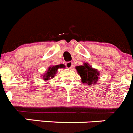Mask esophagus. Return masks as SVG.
Listing matches in <instances>:
<instances>
[{
  "label": "esophagus",
  "mask_w": 133,
  "mask_h": 133,
  "mask_svg": "<svg viewBox=\"0 0 133 133\" xmlns=\"http://www.w3.org/2000/svg\"><path fill=\"white\" fill-rule=\"evenodd\" d=\"M66 66L67 69H71V67L72 66V63L71 61H69V62H67L66 63Z\"/></svg>",
  "instance_id": "esophagus-1"
}]
</instances>
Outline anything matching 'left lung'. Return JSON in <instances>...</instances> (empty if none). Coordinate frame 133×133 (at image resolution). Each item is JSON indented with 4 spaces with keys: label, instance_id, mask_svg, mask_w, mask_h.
<instances>
[{
    "label": "left lung",
    "instance_id": "obj_1",
    "mask_svg": "<svg viewBox=\"0 0 133 133\" xmlns=\"http://www.w3.org/2000/svg\"><path fill=\"white\" fill-rule=\"evenodd\" d=\"M78 75L81 76V82L91 85L96 84L98 81L100 72L97 69L92 68L89 63H84L83 65L75 67Z\"/></svg>",
    "mask_w": 133,
    "mask_h": 133
}]
</instances>
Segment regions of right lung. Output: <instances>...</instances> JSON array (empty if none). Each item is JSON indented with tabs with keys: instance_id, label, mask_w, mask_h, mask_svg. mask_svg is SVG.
I'll list each match as a JSON object with an SVG mask.
<instances>
[{
	"instance_id": "1",
	"label": "right lung",
	"mask_w": 133,
	"mask_h": 133,
	"mask_svg": "<svg viewBox=\"0 0 133 133\" xmlns=\"http://www.w3.org/2000/svg\"><path fill=\"white\" fill-rule=\"evenodd\" d=\"M65 66L63 64H58V65H55V66H50L48 69L46 70L44 73L42 75V78L44 80V81H47L50 80L51 78H53L56 75L57 70L59 68H64Z\"/></svg>"
}]
</instances>
